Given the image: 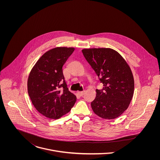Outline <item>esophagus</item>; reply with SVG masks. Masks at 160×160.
<instances>
[{
    "label": "esophagus",
    "instance_id": "obj_1",
    "mask_svg": "<svg viewBox=\"0 0 160 160\" xmlns=\"http://www.w3.org/2000/svg\"><path fill=\"white\" fill-rule=\"evenodd\" d=\"M84 93H85L84 91L78 92V95H79V96H82V95L84 94Z\"/></svg>",
    "mask_w": 160,
    "mask_h": 160
}]
</instances>
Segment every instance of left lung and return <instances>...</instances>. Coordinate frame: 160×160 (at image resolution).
I'll return each mask as SVG.
<instances>
[{
    "instance_id": "8db88e82",
    "label": "left lung",
    "mask_w": 160,
    "mask_h": 160,
    "mask_svg": "<svg viewBox=\"0 0 160 160\" xmlns=\"http://www.w3.org/2000/svg\"><path fill=\"white\" fill-rule=\"evenodd\" d=\"M82 52L103 84V89H96L91 102L93 112L103 119L119 117L128 109L134 95V80L129 65L112 48H84Z\"/></svg>"
}]
</instances>
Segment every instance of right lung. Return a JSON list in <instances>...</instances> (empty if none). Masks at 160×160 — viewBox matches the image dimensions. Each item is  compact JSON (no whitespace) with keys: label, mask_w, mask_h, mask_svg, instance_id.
<instances>
[{"label":"right lung","mask_w":160,"mask_h":160,"mask_svg":"<svg viewBox=\"0 0 160 160\" xmlns=\"http://www.w3.org/2000/svg\"><path fill=\"white\" fill-rule=\"evenodd\" d=\"M74 50L73 47H60L46 52L29 73V96L38 112L48 118L59 119L70 112L76 101V95L68 91L62 69Z\"/></svg>","instance_id":"obj_1"}]
</instances>
